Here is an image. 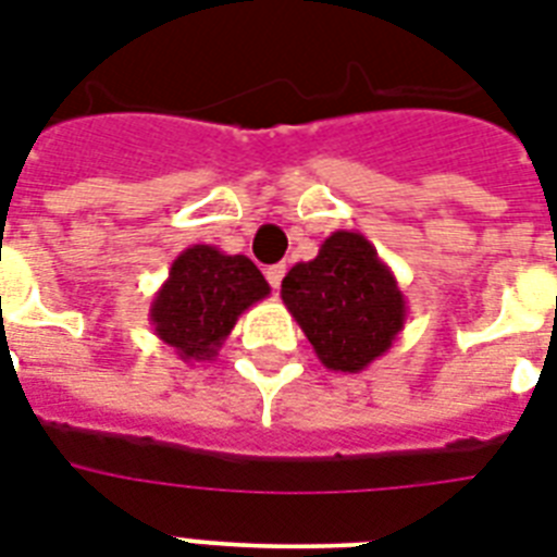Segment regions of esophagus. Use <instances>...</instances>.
<instances>
[{"label": "esophagus", "mask_w": 557, "mask_h": 557, "mask_svg": "<svg viewBox=\"0 0 557 557\" xmlns=\"http://www.w3.org/2000/svg\"><path fill=\"white\" fill-rule=\"evenodd\" d=\"M265 277H269L271 288L277 292L280 283H283V277H286V265H283V262H280V265H269V269H265Z\"/></svg>", "instance_id": "obj_1"}]
</instances>
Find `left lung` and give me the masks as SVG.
Wrapping results in <instances>:
<instances>
[{"instance_id": "obj_1", "label": "left lung", "mask_w": 557, "mask_h": 557, "mask_svg": "<svg viewBox=\"0 0 557 557\" xmlns=\"http://www.w3.org/2000/svg\"><path fill=\"white\" fill-rule=\"evenodd\" d=\"M283 304L326 370L361 372L405 330L407 304L396 274L358 231H335L318 257L292 265Z\"/></svg>"}]
</instances>
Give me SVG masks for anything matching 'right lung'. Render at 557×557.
<instances>
[{"mask_svg":"<svg viewBox=\"0 0 557 557\" xmlns=\"http://www.w3.org/2000/svg\"><path fill=\"white\" fill-rule=\"evenodd\" d=\"M269 283L243 253L190 245L170 265L150 304L156 335L185 364L213 361L245 309L269 297Z\"/></svg>","mask_w":557,"mask_h":557,"instance_id":"right-lung-1","label":"right lung"}]
</instances>
